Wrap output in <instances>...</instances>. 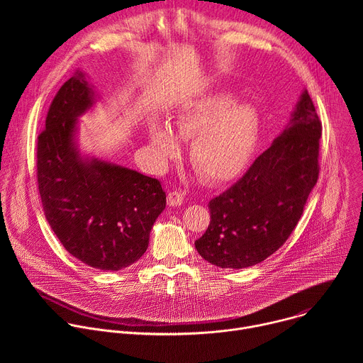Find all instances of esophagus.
<instances>
[{
    "mask_svg": "<svg viewBox=\"0 0 363 363\" xmlns=\"http://www.w3.org/2000/svg\"><path fill=\"white\" fill-rule=\"evenodd\" d=\"M184 202V194L179 192V191H171L168 194V203L171 206H178Z\"/></svg>",
    "mask_w": 363,
    "mask_h": 363,
    "instance_id": "obj_1",
    "label": "esophagus"
}]
</instances>
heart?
I'll return each mask as SVG.
<instances>
[{"mask_svg":"<svg viewBox=\"0 0 363 363\" xmlns=\"http://www.w3.org/2000/svg\"><path fill=\"white\" fill-rule=\"evenodd\" d=\"M235 101L231 93L211 94L184 106L175 118L172 128L177 136L195 139L189 160L205 182L224 184L237 178L257 146L260 118L252 106ZM173 133L167 123L153 122L149 126V146L160 165L175 160L181 152Z\"/></svg>","mask_w":363,"mask_h":363,"instance_id":"b5f03b06","label":"heart"}]
</instances>
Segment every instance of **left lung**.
Segmentation results:
<instances>
[{
  "label": "left lung",
  "mask_w": 363,
  "mask_h": 363,
  "mask_svg": "<svg viewBox=\"0 0 363 363\" xmlns=\"http://www.w3.org/2000/svg\"><path fill=\"white\" fill-rule=\"evenodd\" d=\"M322 122L307 90L290 125L231 188L210 201L211 223L195 248L221 269L264 262L296 228L319 178Z\"/></svg>",
  "instance_id": "left-lung-1"
}]
</instances>
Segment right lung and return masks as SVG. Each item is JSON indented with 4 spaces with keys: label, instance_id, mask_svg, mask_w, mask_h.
I'll list each match as a JSON object with an SVG mask.
<instances>
[{
    "label": "right lung",
    "instance_id": "add662e5",
    "mask_svg": "<svg viewBox=\"0 0 363 363\" xmlns=\"http://www.w3.org/2000/svg\"><path fill=\"white\" fill-rule=\"evenodd\" d=\"M93 100L83 72L60 87L37 138V182L45 218L63 247L90 267L118 272L146 251L167 195L158 179L80 157L77 118Z\"/></svg>",
    "mask_w": 363,
    "mask_h": 363
}]
</instances>
